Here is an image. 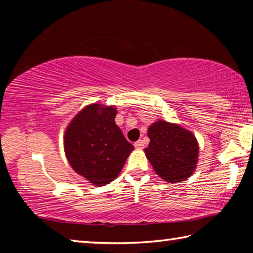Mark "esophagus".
Returning a JSON list of instances; mask_svg holds the SVG:
<instances>
[{"label":"esophagus","instance_id":"obj_1","mask_svg":"<svg viewBox=\"0 0 253 253\" xmlns=\"http://www.w3.org/2000/svg\"><path fill=\"white\" fill-rule=\"evenodd\" d=\"M135 147L137 149H143L144 148V142H143V140H137V142L135 143Z\"/></svg>","mask_w":253,"mask_h":253}]
</instances>
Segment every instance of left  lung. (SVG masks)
I'll list each match as a JSON object with an SVG mask.
<instances>
[{
	"label": "left lung",
	"instance_id": "obj_1",
	"mask_svg": "<svg viewBox=\"0 0 253 253\" xmlns=\"http://www.w3.org/2000/svg\"><path fill=\"white\" fill-rule=\"evenodd\" d=\"M147 136L151 142L144 152L158 176L169 183H178L194 173L200 148L192 131L157 119L148 127Z\"/></svg>",
	"mask_w": 253,
	"mask_h": 253
}]
</instances>
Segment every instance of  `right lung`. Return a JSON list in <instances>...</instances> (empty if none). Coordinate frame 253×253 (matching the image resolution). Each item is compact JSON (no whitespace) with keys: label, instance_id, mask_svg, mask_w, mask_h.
<instances>
[{"label":"right lung","instance_id":"add662e5","mask_svg":"<svg viewBox=\"0 0 253 253\" xmlns=\"http://www.w3.org/2000/svg\"><path fill=\"white\" fill-rule=\"evenodd\" d=\"M116 115L115 106L87 105L72 118L63 135L70 166L91 185L113 182L134 151L115 123Z\"/></svg>","mask_w":253,"mask_h":253}]
</instances>
